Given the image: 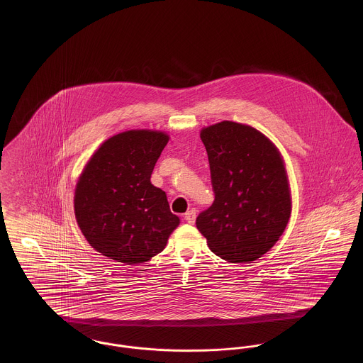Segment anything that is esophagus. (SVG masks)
Masks as SVG:
<instances>
[{"label": "esophagus", "mask_w": 363, "mask_h": 363, "mask_svg": "<svg viewBox=\"0 0 363 363\" xmlns=\"http://www.w3.org/2000/svg\"><path fill=\"white\" fill-rule=\"evenodd\" d=\"M184 218H185V220H186L188 223L193 225V223H194V220H196V209L188 211V212L184 215Z\"/></svg>", "instance_id": "1"}]
</instances>
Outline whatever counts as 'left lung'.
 Here are the masks:
<instances>
[{"label": "left lung", "mask_w": 363, "mask_h": 363, "mask_svg": "<svg viewBox=\"0 0 363 363\" xmlns=\"http://www.w3.org/2000/svg\"><path fill=\"white\" fill-rule=\"evenodd\" d=\"M200 138L215 201L197 216L196 225L216 256L230 262L259 259L277 243L291 215L280 152L257 129L238 122L204 128Z\"/></svg>", "instance_id": "1"}]
</instances>
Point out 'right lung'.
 I'll return each instance as SVG.
<instances>
[{
    "instance_id": "right-lung-1",
    "label": "right lung",
    "mask_w": 363,
    "mask_h": 363,
    "mask_svg": "<svg viewBox=\"0 0 363 363\" xmlns=\"http://www.w3.org/2000/svg\"><path fill=\"white\" fill-rule=\"evenodd\" d=\"M169 141L157 130H128L107 138L91 156L74 190V215L88 243L126 265L160 253L179 218L166 193L151 184Z\"/></svg>"
}]
</instances>
